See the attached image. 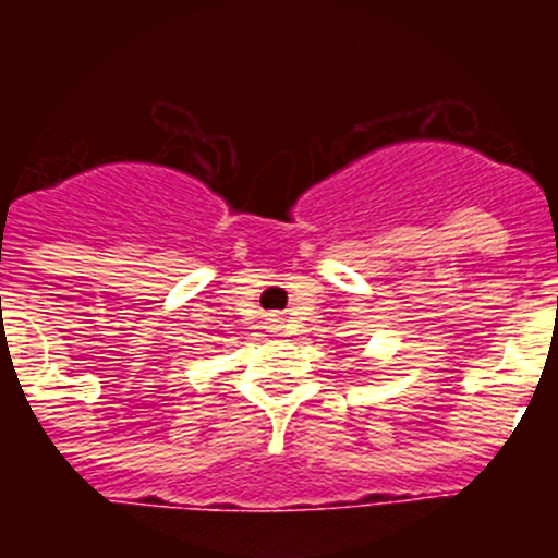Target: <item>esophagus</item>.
<instances>
[{
    "instance_id": "obj_1",
    "label": "esophagus",
    "mask_w": 558,
    "mask_h": 558,
    "mask_svg": "<svg viewBox=\"0 0 558 558\" xmlns=\"http://www.w3.org/2000/svg\"><path fill=\"white\" fill-rule=\"evenodd\" d=\"M282 324H279V318H270V329H279Z\"/></svg>"
}]
</instances>
